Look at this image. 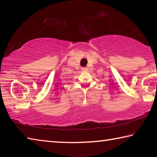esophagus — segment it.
Returning a JSON list of instances; mask_svg holds the SVG:
<instances>
[{
	"label": "esophagus",
	"mask_w": 157,
	"mask_h": 157,
	"mask_svg": "<svg viewBox=\"0 0 157 157\" xmlns=\"http://www.w3.org/2000/svg\"><path fill=\"white\" fill-rule=\"evenodd\" d=\"M82 71H87V68H86V67H84V68H82Z\"/></svg>",
	"instance_id": "obj_1"
}]
</instances>
